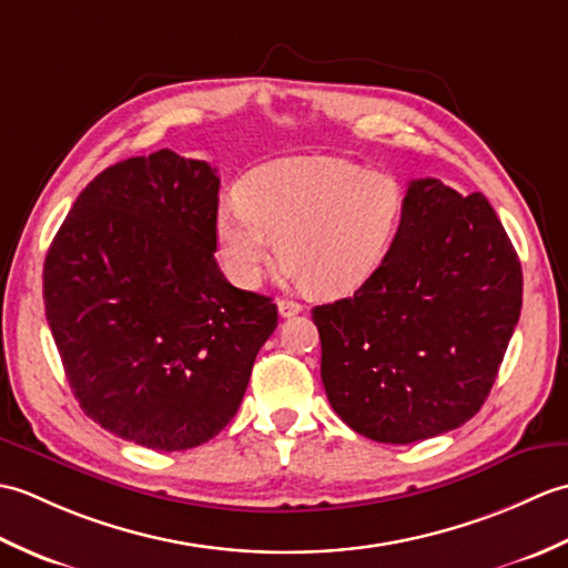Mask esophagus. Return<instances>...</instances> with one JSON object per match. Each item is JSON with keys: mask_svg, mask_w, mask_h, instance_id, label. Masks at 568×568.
Listing matches in <instances>:
<instances>
[{"mask_svg": "<svg viewBox=\"0 0 568 568\" xmlns=\"http://www.w3.org/2000/svg\"><path fill=\"white\" fill-rule=\"evenodd\" d=\"M300 312H303V305L295 300H277V315L281 317H295Z\"/></svg>", "mask_w": 568, "mask_h": 568, "instance_id": "obj_1", "label": "esophagus"}]
</instances>
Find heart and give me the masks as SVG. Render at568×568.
I'll return each mask as SVG.
<instances>
[{
  "instance_id": "obj_1",
  "label": "heart",
  "mask_w": 568,
  "mask_h": 568,
  "mask_svg": "<svg viewBox=\"0 0 568 568\" xmlns=\"http://www.w3.org/2000/svg\"><path fill=\"white\" fill-rule=\"evenodd\" d=\"M405 190L388 173L329 155L283 159L253 171L239 202L216 214V244L229 277L256 287L275 253L283 275L322 297L358 291L395 244Z\"/></svg>"
}]
</instances>
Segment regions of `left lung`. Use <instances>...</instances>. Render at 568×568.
I'll return each instance as SVG.
<instances>
[{
  "instance_id": "left-lung-1",
  "label": "left lung",
  "mask_w": 568,
  "mask_h": 568,
  "mask_svg": "<svg viewBox=\"0 0 568 568\" xmlns=\"http://www.w3.org/2000/svg\"><path fill=\"white\" fill-rule=\"evenodd\" d=\"M520 307V258L490 202L413 180L381 268L312 310L334 413L383 444L462 427L496 383Z\"/></svg>"
}]
</instances>
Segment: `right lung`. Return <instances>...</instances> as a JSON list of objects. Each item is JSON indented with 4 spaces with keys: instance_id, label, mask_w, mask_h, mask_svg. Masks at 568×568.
<instances>
[{
    "instance_id": "add662e5",
    "label": "right lung",
    "mask_w": 568,
    "mask_h": 568,
    "mask_svg": "<svg viewBox=\"0 0 568 568\" xmlns=\"http://www.w3.org/2000/svg\"><path fill=\"white\" fill-rule=\"evenodd\" d=\"M220 178L171 149L106 168L43 263L45 320L82 413L155 452L220 434L277 327L214 261Z\"/></svg>"
}]
</instances>
